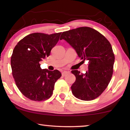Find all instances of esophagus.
Here are the masks:
<instances>
[{
  "instance_id": "34e87169",
  "label": "esophagus",
  "mask_w": 130,
  "mask_h": 130,
  "mask_svg": "<svg viewBox=\"0 0 130 130\" xmlns=\"http://www.w3.org/2000/svg\"><path fill=\"white\" fill-rule=\"evenodd\" d=\"M68 73H69V72H68V71H63L62 72V76H65L66 75H67Z\"/></svg>"
}]
</instances>
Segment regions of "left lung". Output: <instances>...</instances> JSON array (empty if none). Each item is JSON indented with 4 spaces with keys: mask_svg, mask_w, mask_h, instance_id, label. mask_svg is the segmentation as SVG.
<instances>
[{
    "mask_svg": "<svg viewBox=\"0 0 130 130\" xmlns=\"http://www.w3.org/2000/svg\"><path fill=\"white\" fill-rule=\"evenodd\" d=\"M60 39L67 41L83 61H88V70L85 73L72 70L76 77L71 87L73 95L85 101L97 98L106 89L113 74L115 56L109 42L88 27L63 32Z\"/></svg>",
    "mask_w": 130,
    "mask_h": 130,
    "instance_id": "8db88e82",
    "label": "left lung"
}]
</instances>
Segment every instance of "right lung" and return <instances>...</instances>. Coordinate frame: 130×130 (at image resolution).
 Segmentation results:
<instances>
[{"label": "right lung", "mask_w": 130, "mask_h": 130, "mask_svg": "<svg viewBox=\"0 0 130 130\" xmlns=\"http://www.w3.org/2000/svg\"><path fill=\"white\" fill-rule=\"evenodd\" d=\"M61 32L30 34L15 46L11 58L13 77L24 96L33 101H43L53 94L55 83L61 76L58 70L42 69L39 62L49 57Z\"/></svg>", "instance_id": "obj_1"}]
</instances>
